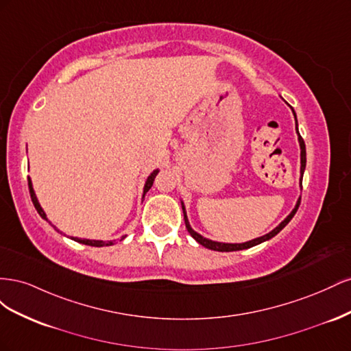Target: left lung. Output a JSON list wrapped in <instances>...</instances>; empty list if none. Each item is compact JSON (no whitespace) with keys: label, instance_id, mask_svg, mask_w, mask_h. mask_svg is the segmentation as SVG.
Wrapping results in <instances>:
<instances>
[{"label":"left lung","instance_id":"left-lung-1","mask_svg":"<svg viewBox=\"0 0 351 351\" xmlns=\"http://www.w3.org/2000/svg\"><path fill=\"white\" fill-rule=\"evenodd\" d=\"M293 114H294V119H295V112L294 110L291 108ZM295 132H297V137H299V145H300V187H302V182H303V173H304V168H306V146H304V141L303 137L300 136L299 133V129H297V119H295ZM299 205H300V197L299 200H297V204L294 206V209L290 212L289 215H287V218L284 221L280 222V226L275 227L272 231H269L268 234H265L262 237H258V239H253L250 241H246V243H221V241H214V240H209V239H205L204 236H200L199 232H196L192 227H190L189 224V219H187V215H186V208H184V204L182 202V209H183V214H184V222H186V228L187 231L190 232V236H192L199 244H202V246L206 247V249H210V250H217V252H236V250H244V249H249V247H253L256 246V244H261L263 241H267L269 239H272L274 236H277L278 232L289 224V222L291 221V218L294 217V214L297 212V209H299Z\"/></svg>","mask_w":351,"mask_h":351}]
</instances>
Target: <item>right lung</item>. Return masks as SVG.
Segmentation results:
<instances>
[{"mask_svg":"<svg viewBox=\"0 0 351 351\" xmlns=\"http://www.w3.org/2000/svg\"><path fill=\"white\" fill-rule=\"evenodd\" d=\"M159 173V169H154V171L151 173V176L146 178V183H145V187H143V196L142 197H145V195H146V192L147 190H149L151 187H152V184H154V180H155V177H156V174ZM27 183H29V193H30V199H32V202H34V205H35V208H36V210H38V214L44 218L45 221H48V218H47V214L44 212V209H42V206L39 205V202H38V197H36V195H35V190H34V186H32V180L27 177ZM54 227V226H52ZM56 228V227H54ZM57 230V228H56ZM58 231V230H57ZM124 237H121L120 240H123ZM71 240H74V241H77V243H82V244H88V246H95V247H102V246H112V244L115 243V240H108V241H104V240H89V239H79V237H71Z\"/></svg>","mask_w":351,"mask_h":351,"instance_id":"1","label":"right lung"}]
</instances>
